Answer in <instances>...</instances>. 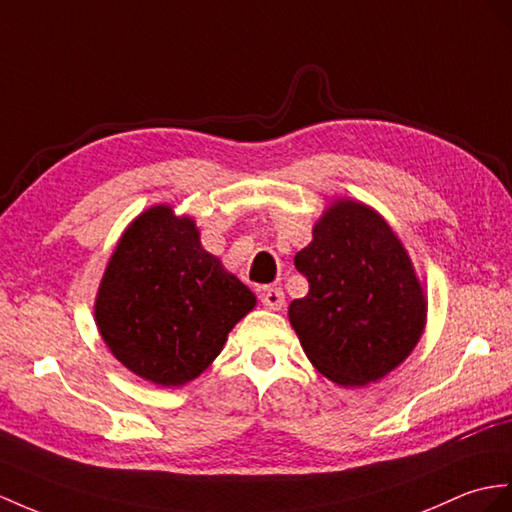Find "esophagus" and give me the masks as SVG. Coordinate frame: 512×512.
<instances>
[{"label": "esophagus", "instance_id": "34e87169", "mask_svg": "<svg viewBox=\"0 0 512 512\" xmlns=\"http://www.w3.org/2000/svg\"><path fill=\"white\" fill-rule=\"evenodd\" d=\"M260 304L269 310H280L284 306V293L278 286H267V289L260 291Z\"/></svg>", "mask_w": 512, "mask_h": 512}]
</instances>
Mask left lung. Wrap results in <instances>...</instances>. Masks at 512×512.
Returning <instances> with one entry per match:
<instances>
[{
    "label": "left lung",
    "instance_id": "8db88e82",
    "mask_svg": "<svg viewBox=\"0 0 512 512\" xmlns=\"http://www.w3.org/2000/svg\"><path fill=\"white\" fill-rule=\"evenodd\" d=\"M308 295L289 319L310 363L341 386L376 382L413 352L426 299L400 239L371 208L343 199L295 256Z\"/></svg>",
    "mask_w": 512,
    "mask_h": 512
}]
</instances>
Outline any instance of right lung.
Returning <instances> with one entry per match:
<instances>
[{"mask_svg": "<svg viewBox=\"0 0 512 512\" xmlns=\"http://www.w3.org/2000/svg\"><path fill=\"white\" fill-rule=\"evenodd\" d=\"M256 297L199 243L195 223L149 208L121 236L99 284L102 339L130 371L162 386L197 378Z\"/></svg>", "mask_w": 512, "mask_h": 512, "instance_id": "1", "label": "right lung"}]
</instances>
